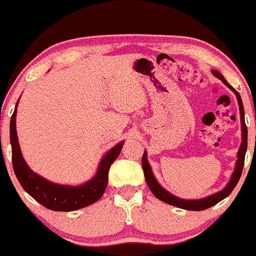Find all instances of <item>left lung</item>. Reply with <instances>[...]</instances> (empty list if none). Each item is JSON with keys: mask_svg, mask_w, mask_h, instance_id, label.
I'll return each instance as SVG.
<instances>
[{"mask_svg": "<svg viewBox=\"0 0 256 256\" xmlns=\"http://www.w3.org/2000/svg\"><path fill=\"white\" fill-rule=\"evenodd\" d=\"M212 74L216 76V78H220L226 88H230L232 91L234 92L236 100H238L239 113H240L242 144L240 146H239L238 154H236V158H238V159H236V168H234L233 174H232L230 176V180L228 181V184H226L220 191L216 192V194H210V196L204 197V198H198V200L180 198V197L175 196V194H172L171 192H168V190H165L164 187L158 182V180L154 176V172H152V166H150L149 162H148L146 150H144L143 158H142V165H143L146 181L148 186H149L150 191L154 194V196L156 197L158 200H160V201L165 202V204H171V206H175L178 208H182V210H207V208L214 206V204H217L218 202H220L222 200H224L226 197H228L229 194H230V192L234 190V187L236 186V184H238L239 178H240L242 171H243V166H244V159H246V146H248V128L246 126V120H244V107H243V102H242V98H240V94H239V92L236 91L233 86L229 85V84L226 82L224 76H223L220 71L212 70Z\"/></svg>", "mask_w": 256, "mask_h": 256, "instance_id": "obj_1", "label": "left lung"}]
</instances>
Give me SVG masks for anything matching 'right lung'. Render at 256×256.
I'll use <instances>...</instances> for the list:
<instances>
[{
	"mask_svg": "<svg viewBox=\"0 0 256 256\" xmlns=\"http://www.w3.org/2000/svg\"><path fill=\"white\" fill-rule=\"evenodd\" d=\"M18 102L20 101H17L14 112L10 117V146H12L13 170L24 191L44 207L52 210H58V212H70V210H80L98 201L104 194V190L108 184L110 165L120 155L124 142L117 143L104 155L96 174L88 181L76 186L55 184L44 178L39 174L34 172L23 158L20 142H18L17 129H16Z\"/></svg>",
	"mask_w": 256,
	"mask_h": 256,
	"instance_id": "obj_1",
	"label": "right lung"
}]
</instances>
